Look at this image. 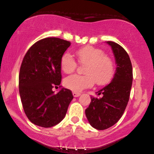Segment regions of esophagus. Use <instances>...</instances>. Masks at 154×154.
<instances>
[{
    "label": "esophagus",
    "mask_w": 154,
    "mask_h": 154,
    "mask_svg": "<svg viewBox=\"0 0 154 154\" xmlns=\"http://www.w3.org/2000/svg\"><path fill=\"white\" fill-rule=\"evenodd\" d=\"M80 94H81L80 93L76 92V91H74V92H73V95H74V97H79Z\"/></svg>",
    "instance_id": "esophagus-1"
}]
</instances>
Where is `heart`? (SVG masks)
Returning <instances> with one entry per match:
<instances>
[{"label":"heart","instance_id":"obj_1","mask_svg":"<svg viewBox=\"0 0 154 154\" xmlns=\"http://www.w3.org/2000/svg\"><path fill=\"white\" fill-rule=\"evenodd\" d=\"M75 54L81 64H86L84 68L85 75L72 74L64 80V85L73 91H80L92 86L106 84L112 78L115 73V64L112 59L105 55L101 49L86 46L76 50ZM77 62L71 54L66 52L60 59V67L66 74L75 71Z\"/></svg>","mask_w":154,"mask_h":154}]
</instances>
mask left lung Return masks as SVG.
<instances>
[{
  "label": "left lung",
  "mask_w": 154,
  "mask_h": 154,
  "mask_svg": "<svg viewBox=\"0 0 154 154\" xmlns=\"http://www.w3.org/2000/svg\"><path fill=\"white\" fill-rule=\"evenodd\" d=\"M111 46L116 57V74L109 84L98 91L92 97L86 109L89 124L97 130L109 128L119 122L128 103L133 83V68L130 57L120 45L107 42Z\"/></svg>",
  "instance_id": "1"
}]
</instances>
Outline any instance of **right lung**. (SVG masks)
Wrapping results in <instances>:
<instances>
[{
	"label": "right lung",
	"instance_id": "add662e5",
	"mask_svg": "<svg viewBox=\"0 0 154 154\" xmlns=\"http://www.w3.org/2000/svg\"><path fill=\"white\" fill-rule=\"evenodd\" d=\"M71 45L69 41L56 37L34 43L21 63L18 87L23 109L34 125L51 127L60 123L73 99L72 92L62 88L60 59ZM60 90L54 94V87Z\"/></svg>",
	"mask_w": 154,
	"mask_h": 154
}]
</instances>
